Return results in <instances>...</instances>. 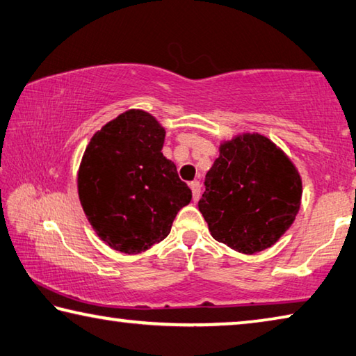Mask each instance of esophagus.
Returning <instances> with one entry per match:
<instances>
[{"label": "esophagus", "mask_w": 356, "mask_h": 356, "mask_svg": "<svg viewBox=\"0 0 356 356\" xmlns=\"http://www.w3.org/2000/svg\"><path fill=\"white\" fill-rule=\"evenodd\" d=\"M190 188L193 193V199L197 200L199 195H200V184L197 182V180H193V182H190Z\"/></svg>", "instance_id": "1"}]
</instances>
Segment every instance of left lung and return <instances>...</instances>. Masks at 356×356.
<instances>
[{
    "instance_id": "1",
    "label": "left lung",
    "mask_w": 356,
    "mask_h": 356,
    "mask_svg": "<svg viewBox=\"0 0 356 356\" xmlns=\"http://www.w3.org/2000/svg\"><path fill=\"white\" fill-rule=\"evenodd\" d=\"M300 200L302 179L291 159L264 135L243 132L219 143L197 207L216 241L252 255L285 235Z\"/></svg>"
}]
</instances>
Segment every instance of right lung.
<instances>
[{"instance_id":"1","label":"right lung","mask_w":356,"mask_h":356,"mask_svg":"<svg viewBox=\"0 0 356 356\" xmlns=\"http://www.w3.org/2000/svg\"><path fill=\"white\" fill-rule=\"evenodd\" d=\"M165 127L156 116L131 108L95 132L77 171L83 213L102 241L137 255L170 235L191 190L161 147Z\"/></svg>"}]
</instances>
